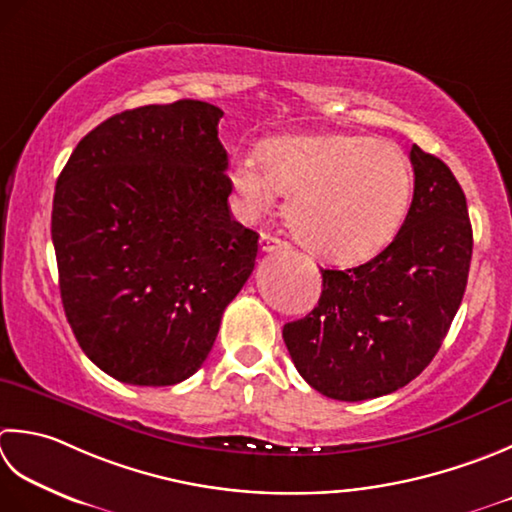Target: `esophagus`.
I'll return each instance as SVG.
<instances>
[{
    "instance_id": "obj_1",
    "label": "esophagus",
    "mask_w": 512,
    "mask_h": 512,
    "mask_svg": "<svg viewBox=\"0 0 512 512\" xmlns=\"http://www.w3.org/2000/svg\"><path fill=\"white\" fill-rule=\"evenodd\" d=\"M284 248H288L284 239H279L270 233H264L262 239H259V250H262V253H275V250H284Z\"/></svg>"
}]
</instances>
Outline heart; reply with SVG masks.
Segmentation results:
<instances>
[{
  "mask_svg": "<svg viewBox=\"0 0 512 512\" xmlns=\"http://www.w3.org/2000/svg\"><path fill=\"white\" fill-rule=\"evenodd\" d=\"M230 188L246 215L288 193V226L308 253L359 264L393 242L413 199V166L388 139L355 133L275 137L237 157Z\"/></svg>",
  "mask_w": 512,
  "mask_h": 512,
  "instance_id": "obj_1",
  "label": "heart"
}]
</instances>
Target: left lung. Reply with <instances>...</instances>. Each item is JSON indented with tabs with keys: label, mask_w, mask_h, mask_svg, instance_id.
I'll return each instance as SVG.
<instances>
[{
	"label": "left lung",
	"mask_w": 512,
	"mask_h": 512,
	"mask_svg": "<svg viewBox=\"0 0 512 512\" xmlns=\"http://www.w3.org/2000/svg\"><path fill=\"white\" fill-rule=\"evenodd\" d=\"M410 164L413 202L397 237L362 266L322 270L317 306L284 326L299 375L339 402L413 382L462 304L473 257L466 195L439 157L413 146Z\"/></svg>",
	"instance_id": "1"
}]
</instances>
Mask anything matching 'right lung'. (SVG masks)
Listing matches in <instances>:
<instances>
[{"mask_svg": "<svg viewBox=\"0 0 512 512\" xmlns=\"http://www.w3.org/2000/svg\"><path fill=\"white\" fill-rule=\"evenodd\" d=\"M222 115L197 99L124 110L90 130L57 179L64 313L117 382L195 375L255 268L259 235L230 217Z\"/></svg>", "mask_w": 512, "mask_h": 512, "instance_id": "obj_1", "label": "right lung"}]
</instances>
